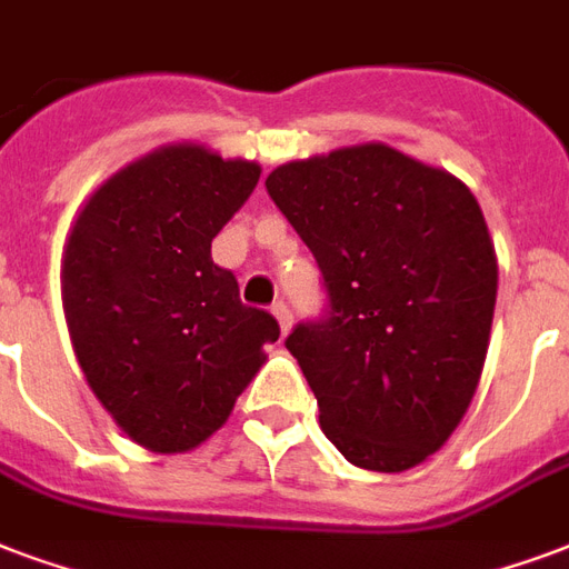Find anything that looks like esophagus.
Here are the masks:
<instances>
[{
	"label": "esophagus",
	"mask_w": 569,
	"mask_h": 569,
	"mask_svg": "<svg viewBox=\"0 0 569 569\" xmlns=\"http://www.w3.org/2000/svg\"><path fill=\"white\" fill-rule=\"evenodd\" d=\"M272 315H276V320H279L281 332L290 330V323H293V311H290V306L284 300L272 302Z\"/></svg>",
	"instance_id": "1"
}]
</instances>
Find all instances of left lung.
<instances>
[{
    "label": "left lung",
    "mask_w": 569,
    "mask_h": 569,
    "mask_svg": "<svg viewBox=\"0 0 569 569\" xmlns=\"http://www.w3.org/2000/svg\"><path fill=\"white\" fill-rule=\"evenodd\" d=\"M269 198L318 260L327 309L293 327L323 435L366 471L441 450L480 381L498 263L473 194L383 143L290 161Z\"/></svg>",
    "instance_id": "1"
}]
</instances>
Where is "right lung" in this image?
Wrapping results in <instances>:
<instances>
[{
    "mask_svg": "<svg viewBox=\"0 0 569 569\" xmlns=\"http://www.w3.org/2000/svg\"><path fill=\"white\" fill-rule=\"evenodd\" d=\"M260 179L191 143L110 177L77 216L62 306L80 369L131 441L186 452L224 426L279 320L239 300L212 239Z\"/></svg>",
    "mask_w": 569,
    "mask_h": 569,
    "instance_id": "right-lung-1",
    "label": "right lung"
}]
</instances>
